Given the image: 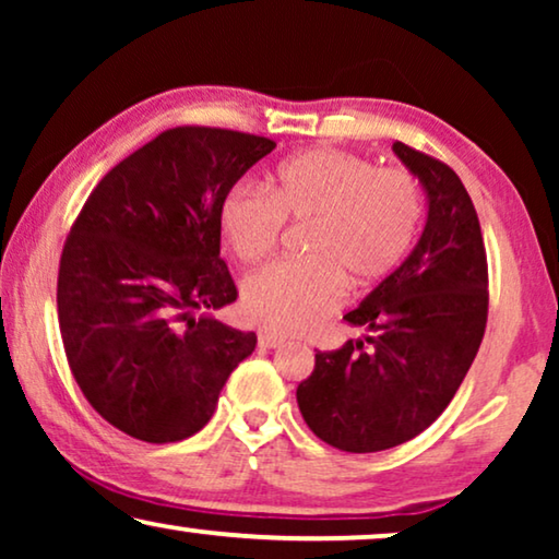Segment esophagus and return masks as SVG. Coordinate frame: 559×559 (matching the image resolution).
<instances>
[{
  "label": "esophagus",
  "mask_w": 559,
  "mask_h": 559,
  "mask_svg": "<svg viewBox=\"0 0 559 559\" xmlns=\"http://www.w3.org/2000/svg\"><path fill=\"white\" fill-rule=\"evenodd\" d=\"M282 343H285V338L277 333H270V331L259 333V346L262 348H277V346H282Z\"/></svg>",
  "instance_id": "obj_1"
}]
</instances>
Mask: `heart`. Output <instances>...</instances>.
<instances>
[{
	"mask_svg": "<svg viewBox=\"0 0 559 559\" xmlns=\"http://www.w3.org/2000/svg\"><path fill=\"white\" fill-rule=\"evenodd\" d=\"M425 213L423 182L407 167H379L356 152L318 147L285 159L270 193L239 182L218 205L224 239L243 264L277 251L285 224H310L305 262H282L243 282L251 323L302 333L338 308L350 287L379 285L407 259Z\"/></svg>",
	"mask_w": 559,
	"mask_h": 559,
	"instance_id": "heart-1",
	"label": "heart"
}]
</instances>
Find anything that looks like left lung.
<instances>
[{"label":"left lung","instance_id":"obj_1","mask_svg":"<svg viewBox=\"0 0 559 559\" xmlns=\"http://www.w3.org/2000/svg\"><path fill=\"white\" fill-rule=\"evenodd\" d=\"M396 157L427 190L417 247L343 316L366 341L318 350L297 386L305 423L343 453H379L427 430L463 384L488 320V262L468 190L453 167L404 142Z\"/></svg>","mask_w":559,"mask_h":559}]
</instances>
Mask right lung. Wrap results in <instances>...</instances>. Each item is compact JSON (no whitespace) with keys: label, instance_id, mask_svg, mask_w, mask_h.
<instances>
[{"label":"right lung","instance_id":"right-lung-1","mask_svg":"<svg viewBox=\"0 0 559 559\" xmlns=\"http://www.w3.org/2000/svg\"><path fill=\"white\" fill-rule=\"evenodd\" d=\"M274 147L234 129H167L114 165L73 221L58 270L60 338L83 396L129 438L195 435L254 350V333L205 310L239 297L218 205Z\"/></svg>","mask_w":559,"mask_h":559}]
</instances>
